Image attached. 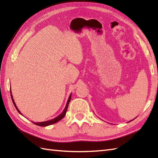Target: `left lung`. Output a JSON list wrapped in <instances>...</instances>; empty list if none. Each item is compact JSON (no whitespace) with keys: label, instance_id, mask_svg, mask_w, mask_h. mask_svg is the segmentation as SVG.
<instances>
[{"label":"left lung","instance_id":"left-lung-1","mask_svg":"<svg viewBox=\"0 0 158 158\" xmlns=\"http://www.w3.org/2000/svg\"><path fill=\"white\" fill-rule=\"evenodd\" d=\"M134 119H132V120H134ZM132 120H131V121H130V122H132Z\"/></svg>","mask_w":158,"mask_h":158}]
</instances>
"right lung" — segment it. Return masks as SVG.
<instances>
[{"mask_svg": "<svg viewBox=\"0 0 158 158\" xmlns=\"http://www.w3.org/2000/svg\"><path fill=\"white\" fill-rule=\"evenodd\" d=\"M10 92H11V99H12V101H13V105H14L15 107L16 108L17 110H18V111L19 112V113L21 114V115H22V113L19 111V110L18 109V107H17V106L15 105L14 100H13V98L11 91H10ZM70 100H71V94H70L69 97V99H68V100H67L66 106H65L64 109L63 110L62 113L61 114H60L58 116H57L56 117H55V118H53L52 119H50V120H48V121H45V122H33V123H34L35 124H36V125L39 126L45 127V126H49V125H52V124L56 123H57L58 122H59V121H60L62 119H63V117L65 116L66 113V110H67V109H68V106H69V102L70 101Z\"/></svg>", "mask_w": 158, "mask_h": 158, "instance_id": "obj_1", "label": "right lung"}]
</instances>
